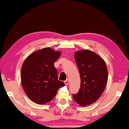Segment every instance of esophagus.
I'll use <instances>...</instances> for the list:
<instances>
[{
	"mask_svg": "<svg viewBox=\"0 0 129 129\" xmlns=\"http://www.w3.org/2000/svg\"><path fill=\"white\" fill-rule=\"evenodd\" d=\"M69 83V79H67L66 80L64 81V84H65V85H68Z\"/></svg>",
	"mask_w": 129,
	"mask_h": 129,
	"instance_id": "34e87169",
	"label": "esophagus"
}]
</instances>
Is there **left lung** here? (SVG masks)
<instances>
[{"label": "left lung", "mask_w": 129, "mask_h": 129, "mask_svg": "<svg viewBox=\"0 0 129 129\" xmlns=\"http://www.w3.org/2000/svg\"><path fill=\"white\" fill-rule=\"evenodd\" d=\"M75 60L80 72V88L73 94L74 100L85 107L98 100L106 88L108 80L106 64L101 57L89 50L77 51Z\"/></svg>", "instance_id": "obj_1"}]
</instances>
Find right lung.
<instances>
[{"label": "right lung", "instance_id": "right-lung-1", "mask_svg": "<svg viewBox=\"0 0 129 129\" xmlns=\"http://www.w3.org/2000/svg\"><path fill=\"white\" fill-rule=\"evenodd\" d=\"M61 54L50 48L31 53L26 59L21 69V82L27 97L39 104L52 100L57 91L64 86L58 80L54 63Z\"/></svg>", "mask_w": 129, "mask_h": 129}]
</instances>
